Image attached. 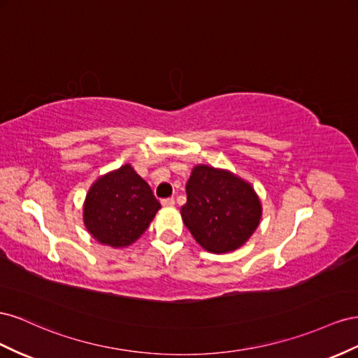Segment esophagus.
<instances>
[{"label": "esophagus", "instance_id": "34e87169", "mask_svg": "<svg viewBox=\"0 0 358 358\" xmlns=\"http://www.w3.org/2000/svg\"><path fill=\"white\" fill-rule=\"evenodd\" d=\"M162 206H163V207H173V206H176V199H173V198H165V199H162Z\"/></svg>", "mask_w": 358, "mask_h": 358}]
</instances>
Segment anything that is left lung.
<instances>
[{"mask_svg": "<svg viewBox=\"0 0 358 358\" xmlns=\"http://www.w3.org/2000/svg\"><path fill=\"white\" fill-rule=\"evenodd\" d=\"M182 222L211 253L237 250L258 228L261 201L248 181L208 165L193 168L186 185Z\"/></svg>", "mask_w": 358, "mask_h": 358, "instance_id": "obj_1", "label": "left lung"}]
</instances>
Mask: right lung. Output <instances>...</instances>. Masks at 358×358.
<instances>
[{"instance_id": "right-lung-1", "label": "right lung", "mask_w": 358, "mask_h": 358, "mask_svg": "<svg viewBox=\"0 0 358 358\" xmlns=\"http://www.w3.org/2000/svg\"><path fill=\"white\" fill-rule=\"evenodd\" d=\"M160 208L145 180L130 165L105 173L90 187L84 223L99 243L126 248L147 231Z\"/></svg>"}]
</instances>
